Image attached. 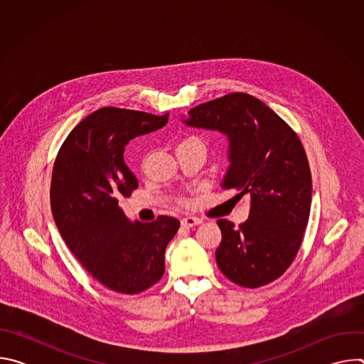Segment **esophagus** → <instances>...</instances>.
I'll return each instance as SVG.
<instances>
[{
    "label": "esophagus",
    "mask_w": 364,
    "mask_h": 364,
    "mask_svg": "<svg viewBox=\"0 0 364 364\" xmlns=\"http://www.w3.org/2000/svg\"><path fill=\"white\" fill-rule=\"evenodd\" d=\"M200 223H201V220L198 218H193V216H187L181 220L183 228H193V226H197Z\"/></svg>",
    "instance_id": "esophagus-1"
}]
</instances>
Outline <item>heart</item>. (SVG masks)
I'll use <instances>...</instances> for the list:
<instances>
[{"label":"heart","mask_w":364,"mask_h":364,"mask_svg":"<svg viewBox=\"0 0 364 364\" xmlns=\"http://www.w3.org/2000/svg\"><path fill=\"white\" fill-rule=\"evenodd\" d=\"M190 142H203L198 136H188V138H186V139H183L181 142H180V145L181 144H190Z\"/></svg>","instance_id":"obj_1"}]
</instances>
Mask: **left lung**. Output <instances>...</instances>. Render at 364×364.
<instances>
[{
	"label": "left lung",
	"mask_w": 364,
	"mask_h": 364,
	"mask_svg": "<svg viewBox=\"0 0 364 364\" xmlns=\"http://www.w3.org/2000/svg\"><path fill=\"white\" fill-rule=\"evenodd\" d=\"M188 127L229 138L230 167L222 184L250 197L249 219H219L216 262L232 282L257 288L278 279L299 250L311 209V171L295 131L264 102L235 92L188 111Z\"/></svg>",
	"instance_id": "1"
}]
</instances>
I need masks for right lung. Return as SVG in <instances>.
<instances>
[{"mask_svg": "<svg viewBox=\"0 0 364 364\" xmlns=\"http://www.w3.org/2000/svg\"><path fill=\"white\" fill-rule=\"evenodd\" d=\"M167 121L168 114L97 109L72 129L53 166L50 204L62 237L95 279L119 294H139L161 279L166 247L180 228L170 216L132 223L118 205L138 188L125 145Z\"/></svg>", "mask_w": 364, "mask_h": 364, "instance_id": "right-lung-1", "label": "right lung"}]
</instances>
